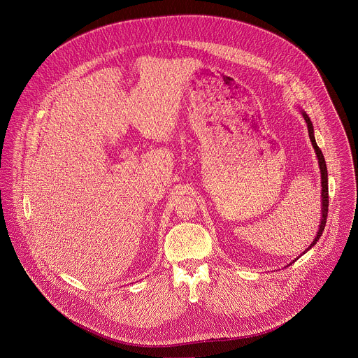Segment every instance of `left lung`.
Returning a JSON list of instances; mask_svg holds the SVG:
<instances>
[{
  "label": "left lung",
  "instance_id": "left-lung-1",
  "mask_svg": "<svg viewBox=\"0 0 358 358\" xmlns=\"http://www.w3.org/2000/svg\"><path fill=\"white\" fill-rule=\"evenodd\" d=\"M301 113H302V115H303V118H305V121H306L308 138H310V142H311V145H313V148H314V152H315L317 159H318V166H320V172H321V187H322V189H321V220H320V226H318L317 236L314 237V240H313V243L310 244V247L303 251V254H306L308 250H311V248L317 244V241L320 240V237H321V234H322V231H324V227H325V223H327V216H328V203H329V201H328V171H327V164H325L324 155L321 153L320 148H318L317 143H315L314 128H313V124H311V121H310L306 111L301 110ZM303 254H302V255H303ZM302 255L298 256L295 260H298ZM295 260H292L289 264H292ZM289 264H288V266H289Z\"/></svg>",
  "mask_w": 358,
  "mask_h": 358
}]
</instances>
